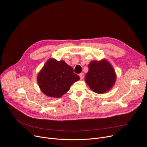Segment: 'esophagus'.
<instances>
[{
  "label": "esophagus",
  "instance_id": "obj_1",
  "mask_svg": "<svg viewBox=\"0 0 147 147\" xmlns=\"http://www.w3.org/2000/svg\"><path fill=\"white\" fill-rule=\"evenodd\" d=\"M80 76L81 80H82L83 79H84V74H83V73H81V74H80Z\"/></svg>",
  "mask_w": 147,
  "mask_h": 147
}]
</instances>
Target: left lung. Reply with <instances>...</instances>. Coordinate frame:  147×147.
I'll return each mask as SVG.
<instances>
[{
	"instance_id": "obj_1",
	"label": "left lung",
	"mask_w": 147,
	"mask_h": 147,
	"mask_svg": "<svg viewBox=\"0 0 147 147\" xmlns=\"http://www.w3.org/2000/svg\"><path fill=\"white\" fill-rule=\"evenodd\" d=\"M88 67L85 81L93 92L104 94L114 85L117 75L114 67L106 59L92 61L89 63Z\"/></svg>"
}]
</instances>
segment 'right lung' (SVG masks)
<instances>
[{
	"label": "right lung",
	"instance_id": "1",
	"mask_svg": "<svg viewBox=\"0 0 147 147\" xmlns=\"http://www.w3.org/2000/svg\"><path fill=\"white\" fill-rule=\"evenodd\" d=\"M80 80L72 67L64 61L49 59L38 74L40 91L49 97L59 98L69 91L71 86Z\"/></svg>",
	"mask_w": 147,
	"mask_h": 147
}]
</instances>
